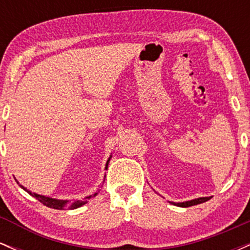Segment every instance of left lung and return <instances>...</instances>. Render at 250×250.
Returning <instances> with one entry per match:
<instances>
[{"instance_id":"8db88e82","label":"left lung","mask_w":250,"mask_h":250,"mask_svg":"<svg viewBox=\"0 0 250 250\" xmlns=\"http://www.w3.org/2000/svg\"><path fill=\"white\" fill-rule=\"evenodd\" d=\"M208 200H210V197H199V199L185 201V202H170V203L174 206H177V207L187 208V207H191V206H195V205H200V203L206 202V201H208Z\"/></svg>"}]
</instances>
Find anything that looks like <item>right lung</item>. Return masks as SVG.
<instances>
[{
    "mask_svg": "<svg viewBox=\"0 0 250 250\" xmlns=\"http://www.w3.org/2000/svg\"><path fill=\"white\" fill-rule=\"evenodd\" d=\"M110 159H111V155H110V156H109V159L107 160V163H105V167H104V169H108V165H109V161H110ZM104 177H105V176H104ZM16 182L19 183L20 187H21L22 189H23V190L27 191L28 194H30L31 196L35 197V199L39 200L40 202L43 203V205H44V206H47V207H49V208H54V209H67V208H68V209H76V208H80V207H82L83 205H85V203L88 202V200H90L91 197L96 196L97 193H99V190H97L95 194H94V195H89V196L85 197V199L83 200V201L77 200V201H75V202H70L69 200H59V199H53V197L44 196V195H40V194L33 193V191H30L29 189L25 188L24 186L20 185V182H19V181H17V180H16Z\"/></svg>",
    "mask_w": 250,
    "mask_h": 250,
    "instance_id": "1",
    "label": "right lung"
}]
</instances>
